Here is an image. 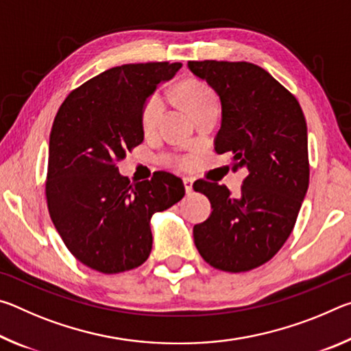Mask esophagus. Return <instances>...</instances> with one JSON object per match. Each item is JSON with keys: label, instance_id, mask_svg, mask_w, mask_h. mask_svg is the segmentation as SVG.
<instances>
[{"label": "esophagus", "instance_id": "obj_1", "mask_svg": "<svg viewBox=\"0 0 351 351\" xmlns=\"http://www.w3.org/2000/svg\"><path fill=\"white\" fill-rule=\"evenodd\" d=\"M182 182H184V187H186V192L192 193L193 192V180H192V178H182Z\"/></svg>", "mask_w": 351, "mask_h": 351}]
</instances>
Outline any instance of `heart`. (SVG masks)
<instances>
[{"label": "heart", "mask_w": 351, "mask_h": 351, "mask_svg": "<svg viewBox=\"0 0 351 351\" xmlns=\"http://www.w3.org/2000/svg\"><path fill=\"white\" fill-rule=\"evenodd\" d=\"M176 94L182 102V105L186 106L187 111L190 112H193L198 106L206 104L207 100L215 99V94L210 91V88H207L204 83H201L198 80L181 82L176 88ZM162 111H164V104H162V99L159 97L158 94H154V96L148 97L145 100L141 112V122L145 132H150V130L158 127V123L162 117Z\"/></svg>", "instance_id": "heart-1"}]
</instances>
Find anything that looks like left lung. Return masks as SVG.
<instances>
[{
  "label": "left lung",
  "mask_w": 351,
  "mask_h": 351,
  "mask_svg": "<svg viewBox=\"0 0 351 351\" xmlns=\"http://www.w3.org/2000/svg\"><path fill=\"white\" fill-rule=\"evenodd\" d=\"M221 102L218 154H232V169H246L240 197L218 182L193 189L212 204L195 224L198 252L213 268L245 272L280 251L293 232L308 182V134L297 99L268 71L247 62H189Z\"/></svg>",
  "instance_id": "1"
}]
</instances>
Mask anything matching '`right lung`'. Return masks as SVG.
Segmentation results:
<instances>
[{"mask_svg": "<svg viewBox=\"0 0 351 351\" xmlns=\"http://www.w3.org/2000/svg\"><path fill=\"white\" fill-rule=\"evenodd\" d=\"M181 66L154 62L106 69L69 93L57 111L49 136L47 209L69 252L88 268L117 274L141 266L152 252L153 213L186 193L181 178L167 171L130 182L117 169L144 141L145 100Z\"/></svg>", "mask_w": 351, "mask_h": 351, "instance_id": "right-lung-1", "label": "right lung"}]
</instances>
